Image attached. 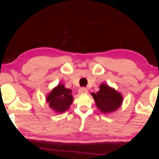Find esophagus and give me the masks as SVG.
<instances>
[{
	"mask_svg": "<svg viewBox=\"0 0 159 159\" xmlns=\"http://www.w3.org/2000/svg\"><path fill=\"white\" fill-rule=\"evenodd\" d=\"M88 92V89L86 88H80L79 90V94H83V93H87Z\"/></svg>",
	"mask_w": 159,
	"mask_h": 159,
	"instance_id": "34e87169",
	"label": "esophagus"
}]
</instances>
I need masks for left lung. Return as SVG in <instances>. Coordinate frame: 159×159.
<instances>
[{
  "label": "left lung",
  "instance_id": "1",
  "mask_svg": "<svg viewBox=\"0 0 159 159\" xmlns=\"http://www.w3.org/2000/svg\"><path fill=\"white\" fill-rule=\"evenodd\" d=\"M99 89L97 93H92V95L97 107L102 112L106 114L114 111L121 105L123 101L121 94L106 84H102Z\"/></svg>",
  "mask_w": 159,
  "mask_h": 159
}]
</instances>
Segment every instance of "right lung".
Segmentation results:
<instances>
[{"instance_id":"add662e5","label":"right lung","mask_w":159,"mask_h":159,"mask_svg":"<svg viewBox=\"0 0 159 159\" xmlns=\"http://www.w3.org/2000/svg\"><path fill=\"white\" fill-rule=\"evenodd\" d=\"M47 101L49 102L50 108L54 111L57 113H63L69 108L73 102L71 90L64 88V85H58L48 96Z\"/></svg>"}]
</instances>
